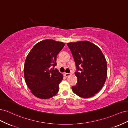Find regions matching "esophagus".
Returning <instances> with one entry per match:
<instances>
[{
    "label": "esophagus",
    "instance_id": "obj_1",
    "mask_svg": "<svg viewBox=\"0 0 128 128\" xmlns=\"http://www.w3.org/2000/svg\"><path fill=\"white\" fill-rule=\"evenodd\" d=\"M64 75L66 77H68L71 75V73H64Z\"/></svg>",
    "mask_w": 128,
    "mask_h": 128
}]
</instances>
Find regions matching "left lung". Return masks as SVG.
Here are the masks:
<instances>
[{"label": "left lung", "instance_id": "1", "mask_svg": "<svg viewBox=\"0 0 128 128\" xmlns=\"http://www.w3.org/2000/svg\"><path fill=\"white\" fill-rule=\"evenodd\" d=\"M75 62L77 82L73 92L80 97L94 96L103 87L107 75V62L97 46L88 41L67 44Z\"/></svg>", "mask_w": 128, "mask_h": 128}]
</instances>
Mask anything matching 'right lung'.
<instances>
[{
    "instance_id": "right-lung-1",
    "label": "right lung",
    "mask_w": 128,
    "mask_h": 128,
    "mask_svg": "<svg viewBox=\"0 0 128 128\" xmlns=\"http://www.w3.org/2000/svg\"><path fill=\"white\" fill-rule=\"evenodd\" d=\"M62 42L45 40L34 45L27 56L24 75L32 94L40 99H49L59 91L63 75L58 69L56 56L64 47Z\"/></svg>"
}]
</instances>
